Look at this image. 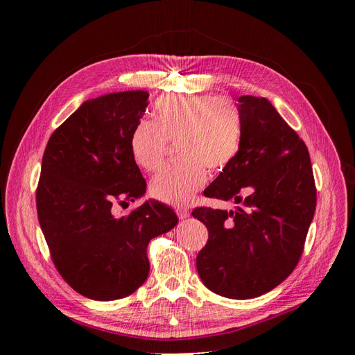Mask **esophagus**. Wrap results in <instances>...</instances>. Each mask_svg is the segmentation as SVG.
Masks as SVG:
<instances>
[{
  "mask_svg": "<svg viewBox=\"0 0 355 355\" xmlns=\"http://www.w3.org/2000/svg\"><path fill=\"white\" fill-rule=\"evenodd\" d=\"M176 214H178V218L182 220V219H187L188 216H189V210L188 209H180V207H178L176 209Z\"/></svg>",
  "mask_w": 355,
  "mask_h": 355,
  "instance_id": "esophagus-1",
  "label": "esophagus"
}]
</instances>
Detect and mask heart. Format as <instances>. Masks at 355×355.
<instances>
[{
	"label": "heart",
	"instance_id": "b5f03b06",
	"mask_svg": "<svg viewBox=\"0 0 355 355\" xmlns=\"http://www.w3.org/2000/svg\"><path fill=\"white\" fill-rule=\"evenodd\" d=\"M243 133L235 103L213 94H170L154 103V121H137L130 154L146 171L163 164L168 141L180 158L151 180V194L171 206H188L207 180V168L222 170L237 155Z\"/></svg>",
	"mask_w": 355,
	"mask_h": 355
}]
</instances>
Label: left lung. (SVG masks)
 Returning <instances> with one entry per match:
<instances>
[{"label":"left lung","mask_w":355,"mask_h":355,"mask_svg":"<svg viewBox=\"0 0 355 355\" xmlns=\"http://www.w3.org/2000/svg\"><path fill=\"white\" fill-rule=\"evenodd\" d=\"M243 133L237 155L204 196L240 204L197 207L209 231L197 271L209 290L230 299L257 297L297 265L317 191L306 145L265 98H239Z\"/></svg>","instance_id":"left-lung-1"}]
</instances>
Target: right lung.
Returning <instances> with one entry per match:
<instances>
[{
    "instance_id": "right-lung-1",
    "label": "right lung",
    "mask_w": 355,
    "mask_h": 355,
    "mask_svg": "<svg viewBox=\"0 0 355 355\" xmlns=\"http://www.w3.org/2000/svg\"><path fill=\"white\" fill-rule=\"evenodd\" d=\"M148 92L85 101L49 139L37 188V213L56 270L75 292L121 299L148 278L146 247L176 227V213L148 200L125 216L115 204L141 198L146 182L130 154V133Z\"/></svg>"
}]
</instances>
